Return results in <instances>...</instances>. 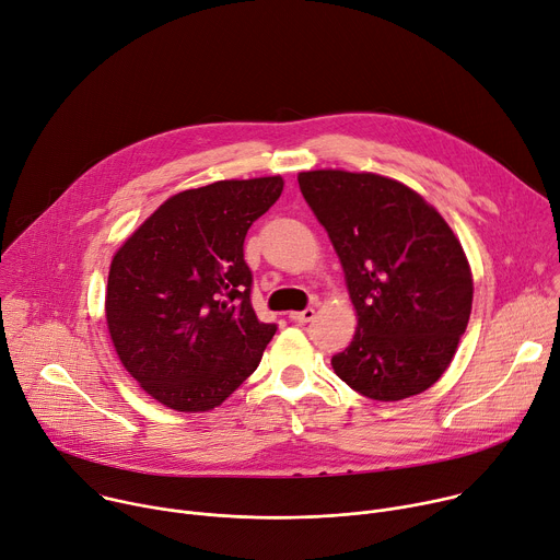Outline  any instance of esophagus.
Returning <instances> with one entry per match:
<instances>
[{"label":"esophagus","mask_w":560,"mask_h":560,"mask_svg":"<svg viewBox=\"0 0 560 560\" xmlns=\"http://www.w3.org/2000/svg\"><path fill=\"white\" fill-rule=\"evenodd\" d=\"M315 317V308H306V311H299V313H290V319L296 324H308Z\"/></svg>","instance_id":"34e87169"}]
</instances>
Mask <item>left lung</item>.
I'll return each instance as SVG.
<instances>
[{"instance_id": "left-lung-1", "label": "left lung", "mask_w": 560, "mask_h": 560, "mask_svg": "<svg viewBox=\"0 0 560 560\" xmlns=\"http://www.w3.org/2000/svg\"><path fill=\"white\" fill-rule=\"evenodd\" d=\"M299 189L326 228L358 311L332 358L352 390L397 401L433 386L465 335L474 279L460 241L429 202L393 178L301 172Z\"/></svg>"}]
</instances>
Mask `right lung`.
<instances>
[{
    "instance_id": "right-lung-1",
    "label": "right lung",
    "mask_w": 560,
    "mask_h": 560,
    "mask_svg": "<svg viewBox=\"0 0 560 560\" xmlns=\"http://www.w3.org/2000/svg\"><path fill=\"white\" fill-rule=\"evenodd\" d=\"M281 176L219 180L167 198L116 252L107 326L129 375L174 411H210L254 371L277 332L252 308L249 225Z\"/></svg>"
}]
</instances>
